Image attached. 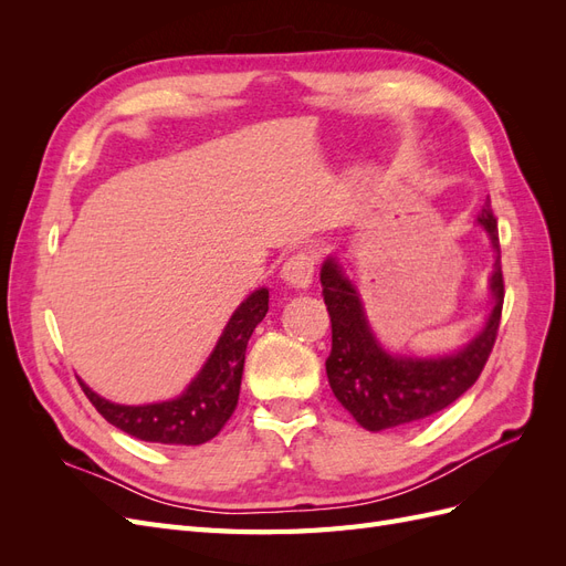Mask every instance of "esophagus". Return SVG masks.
Wrapping results in <instances>:
<instances>
[{
    "label": "esophagus",
    "instance_id": "34e87169",
    "mask_svg": "<svg viewBox=\"0 0 566 566\" xmlns=\"http://www.w3.org/2000/svg\"><path fill=\"white\" fill-rule=\"evenodd\" d=\"M316 271V254L312 250L295 252L281 269V279L297 290H306L314 281Z\"/></svg>",
    "mask_w": 566,
    "mask_h": 566
}]
</instances>
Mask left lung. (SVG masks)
<instances>
[{
  "label": "left lung",
  "instance_id": "left-lung-1",
  "mask_svg": "<svg viewBox=\"0 0 566 566\" xmlns=\"http://www.w3.org/2000/svg\"><path fill=\"white\" fill-rule=\"evenodd\" d=\"M476 221L479 227H484L495 254H499L491 273L493 310L484 331L470 345L449 356L418 358L385 352L370 331L354 283L342 273L333 256L321 266L323 300L333 325V349L325 358V373H328V382L337 401L368 432L413 424L439 413L462 397L482 375L495 337H499L505 283L499 221L489 205Z\"/></svg>",
  "mask_w": 566,
  "mask_h": 566
}]
</instances>
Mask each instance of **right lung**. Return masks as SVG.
<instances>
[{
  "label": "right lung",
  "instance_id": "obj_1",
  "mask_svg": "<svg viewBox=\"0 0 566 566\" xmlns=\"http://www.w3.org/2000/svg\"><path fill=\"white\" fill-rule=\"evenodd\" d=\"M266 312L269 290H254L229 318L224 333H221L214 352L198 373V378L186 387L181 397L172 401L123 406L98 397L82 380L80 387L98 413L129 437L153 443L198 447V443L214 439L233 416L238 394H241L248 339Z\"/></svg>",
  "mask_w": 566,
  "mask_h": 566
}]
</instances>
